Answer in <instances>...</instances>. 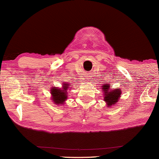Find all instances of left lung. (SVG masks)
Returning a JSON list of instances; mask_svg holds the SVG:
<instances>
[{
	"label": "left lung",
	"mask_w": 159,
	"mask_h": 159,
	"mask_svg": "<svg viewBox=\"0 0 159 159\" xmlns=\"http://www.w3.org/2000/svg\"><path fill=\"white\" fill-rule=\"evenodd\" d=\"M102 87L103 90L104 100L107 103V107L112 106L113 105L118 102L122 93L120 89H111L110 84H104Z\"/></svg>",
	"instance_id": "left-lung-1"
}]
</instances>
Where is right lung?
Here are the masks:
<instances>
[{
  "label": "right lung",
  "mask_w": 159,
  "mask_h": 159,
  "mask_svg": "<svg viewBox=\"0 0 159 159\" xmlns=\"http://www.w3.org/2000/svg\"><path fill=\"white\" fill-rule=\"evenodd\" d=\"M69 86H70V84L66 82V83L63 84L62 88L55 87H52L51 94H52V99L54 101V104H56V105H63L65 102L66 99L68 97L67 90L69 89Z\"/></svg>",
  "instance_id": "right-lung-1"
}]
</instances>
